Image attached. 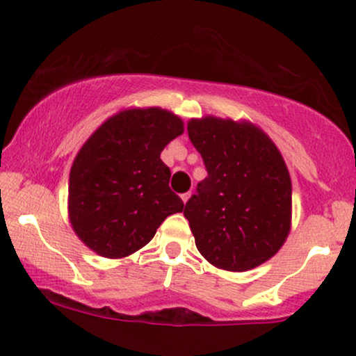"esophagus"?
I'll return each mask as SVG.
<instances>
[{"instance_id": "esophagus-1", "label": "esophagus", "mask_w": 356, "mask_h": 356, "mask_svg": "<svg viewBox=\"0 0 356 356\" xmlns=\"http://www.w3.org/2000/svg\"><path fill=\"white\" fill-rule=\"evenodd\" d=\"M181 197H182V201H184V204H186L187 201H189V197H191V192H186V194H182V195H181Z\"/></svg>"}]
</instances>
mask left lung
<instances>
[{
  "label": "left lung",
  "mask_w": 356,
  "mask_h": 356,
  "mask_svg": "<svg viewBox=\"0 0 356 356\" xmlns=\"http://www.w3.org/2000/svg\"><path fill=\"white\" fill-rule=\"evenodd\" d=\"M187 134L207 169L184 209L199 252L226 271L266 263L291 229V177L283 155L248 120L191 118Z\"/></svg>",
  "instance_id": "obj_1"
}]
</instances>
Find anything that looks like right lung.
Here are the masks:
<instances>
[{
	"mask_svg": "<svg viewBox=\"0 0 356 356\" xmlns=\"http://www.w3.org/2000/svg\"><path fill=\"white\" fill-rule=\"evenodd\" d=\"M184 132L165 108H125L81 145L68 181V219L85 246L108 259L144 248L167 216L184 211L169 187L164 147Z\"/></svg>",
	"mask_w": 356,
	"mask_h": 356,
	"instance_id": "right-lung-1",
	"label": "right lung"
}]
</instances>
